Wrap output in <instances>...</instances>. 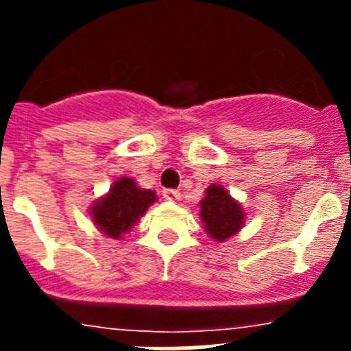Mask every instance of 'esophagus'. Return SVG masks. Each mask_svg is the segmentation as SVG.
<instances>
[{
    "label": "esophagus",
    "mask_w": 351,
    "mask_h": 351,
    "mask_svg": "<svg viewBox=\"0 0 351 351\" xmlns=\"http://www.w3.org/2000/svg\"><path fill=\"white\" fill-rule=\"evenodd\" d=\"M163 198L169 200V202H176L181 198V191L179 190H163Z\"/></svg>",
    "instance_id": "34e87169"
}]
</instances>
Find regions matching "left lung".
<instances>
[{
	"instance_id": "8db88e82",
	"label": "left lung",
	"mask_w": 351,
	"mask_h": 351,
	"mask_svg": "<svg viewBox=\"0 0 351 351\" xmlns=\"http://www.w3.org/2000/svg\"><path fill=\"white\" fill-rule=\"evenodd\" d=\"M200 218L214 241H225L243 228L244 213L228 191L219 184L209 186L200 202Z\"/></svg>"
}]
</instances>
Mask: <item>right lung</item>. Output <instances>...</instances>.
<instances>
[{
  "instance_id": "add662e5",
  "label": "right lung",
  "mask_w": 351,
  "mask_h": 351,
  "mask_svg": "<svg viewBox=\"0 0 351 351\" xmlns=\"http://www.w3.org/2000/svg\"><path fill=\"white\" fill-rule=\"evenodd\" d=\"M154 202V191L142 190L133 179L121 178L110 186V191L91 207L93 221L105 235L119 239L130 232Z\"/></svg>"
}]
</instances>
